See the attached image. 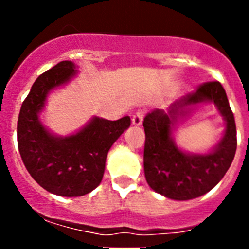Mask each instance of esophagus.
I'll use <instances>...</instances> for the list:
<instances>
[{
    "instance_id": "esophagus-1",
    "label": "esophagus",
    "mask_w": 249,
    "mask_h": 249,
    "mask_svg": "<svg viewBox=\"0 0 249 249\" xmlns=\"http://www.w3.org/2000/svg\"><path fill=\"white\" fill-rule=\"evenodd\" d=\"M143 117H144L143 111L136 112V113L132 116V124H133V126H141V124H142V121H143Z\"/></svg>"
}]
</instances>
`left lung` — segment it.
<instances>
[{"mask_svg":"<svg viewBox=\"0 0 249 249\" xmlns=\"http://www.w3.org/2000/svg\"><path fill=\"white\" fill-rule=\"evenodd\" d=\"M213 103L226 122L222 140L206 154L182 151L172 136L178 123L199 104ZM144 177L155 192L176 201H188L210 192L231 167L237 149L236 122L227 94L217 81L199 86L167 111L153 109L143 121Z\"/></svg>","mask_w":249,"mask_h":249,"instance_id":"left-lung-1","label":"left lung"}]
</instances>
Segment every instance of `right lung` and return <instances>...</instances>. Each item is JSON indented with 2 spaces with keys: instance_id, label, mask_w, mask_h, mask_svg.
I'll return each mask as SVG.
<instances>
[{
  "instance_id": "add662e5",
  "label": "right lung",
  "mask_w": 249,
  "mask_h": 249,
  "mask_svg": "<svg viewBox=\"0 0 249 249\" xmlns=\"http://www.w3.org/2000/svg\"><path fill=\"white\" fill-rule=\"evenodd\" d=\"M77 73L73 62L62 61L41 74L22 103L17 122L18 151L28 173L46 191L62 197L85 196L101 183L109 148L131 126L126 116L117 121L93 117L65 137L46 128L39 113L47 96Z\"/></svg>"
}]
</instances>
